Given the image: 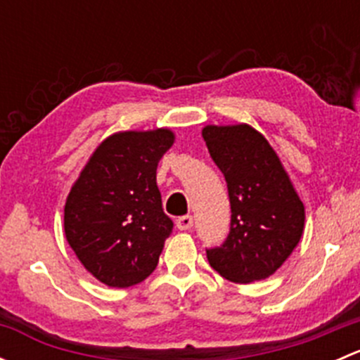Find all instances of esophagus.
<instances>
[{
    "label": "esophagus",
    "mask_w": 360,
    "mask_h": 360,
    "mask_svg": "<svg viewBox=\"0 0 360 360\" xmlns=\"http://www.w3.org/2000/svg\"><path fill=\"white\" fill-rule=\"evenodd\" d=\"M176 226L177 230L184 231V230H191V226H193V217L191 216H181L176 219Z\"/></svg>",
    "instance_id": "obj_1"
}]
</instances>
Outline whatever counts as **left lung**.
Masks as SVG:
<instances>
[{"label": "left lung", "mask_w": 360, "mask_h": 360, "mask_svg": "<svg viewBox=\"0 0 360 360\" xmlns=\"http://www.w3.org/2000/svg\"><path fill=\"white\" fill-rule=\"evenodd\" d=\"M202 137L228 184L226 242L207 250L210 266L237 284L264 281L300 244L304 205L266 137L249 123L205 125Z\"/></svg>", "instance_id": "obj_1"}]
</instances>
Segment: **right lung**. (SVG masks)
<instances>
[{"label": "right lung", "mask_w": 360, "mask_h": 360, "mask_svg": "<svg viewBox=\"0 0 360 360\" xmlns=\"http://www.w3.org/2000/svg\"><path fill=\"white\" fill-rule=\"evenodd\" d=\"M174 141L170 129L111 134L71 186L66 240L85 270L110 288L139 284L157 268L174 226L162 209L157 167Z\"/></svg>", "instance_id": "right-lung-1"}]
</instances>
